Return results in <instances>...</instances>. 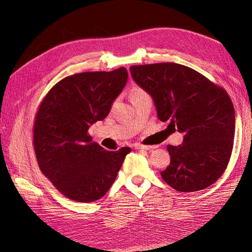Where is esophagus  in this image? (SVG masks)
Wrapping results in <instances>:
<instances>
[{
	"instance_id": "1",
	"label": "esophagus",
	"mask_w": 252,
	"mask_h": 252,
	"mask_svg": "<svg viewBox=\"0 0 252 252\" xmlns=\"http://www.w3.org/2000/svg\"><path fill=\"white\" fill-rule=\"evenodd\" d=\"M134 148L135 149H141V150H151L156 148V146H150V145H139L136 144L134 145Z\"/></svg>"
}]
</instances>
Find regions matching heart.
Here are the masks:
<instances>
[{"label":"heart","instance_id":"b5f03b06","mask_svg":"<svg viewBox=\"0 0 252 252\" xmlns=\"http://www.w3.org/2000/svg\"><path fill=\"white\" fill-rule=\"evenodd\" d=\"M148 94L145 91L143 88H140V87H135L131 90V94H130V96H131V100H134V98L136 97H141V96H144V95H147ZM117 103V101H114L112 103V106Z\"/></svg>","mask_w":252,"mask_h":252}]
</instances>
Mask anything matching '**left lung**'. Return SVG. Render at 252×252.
Masks as SVG:
<instances>
[{
  "mask_svg": "<svg viewBox=\"0 0 252 252\" xmlns=\"http://www.w3.org/2000/svg\"><path fill=\"white\" fill-rule=\"evenodd\" d=\"M130 72L154 98L158 118L184 133L180 146H167L170 164L161 172L163 180L182 192L216 183L233 148L234 108L226 90L177 63L133 65Z\"/></svg>",
  "mask_w": 252,
  "mask_h": 252,
  "instance_id": "1",
  "label": "left lung"
}]
</instances>
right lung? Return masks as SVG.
I'll list each match as a JSON object with an SVG mask.
<instances>
[{"instance_id":"obj_1","label":"right lung","mask_w":252,"mask_h":252,"mask_svg":"<svg viewBox=\"0 0 252 252\" xmlns=\"http://www.w3.org/2000/svg\"><path fill=\"white\" fill-rule=\"evenodd\" d=\"M125 67L68 75L44 96L33 123V148L43 174L68 199L94 202L106 194L125 157L107 151L88 134L90 125L108 116L126 85Z\"/></svg>"}]
</instances>
